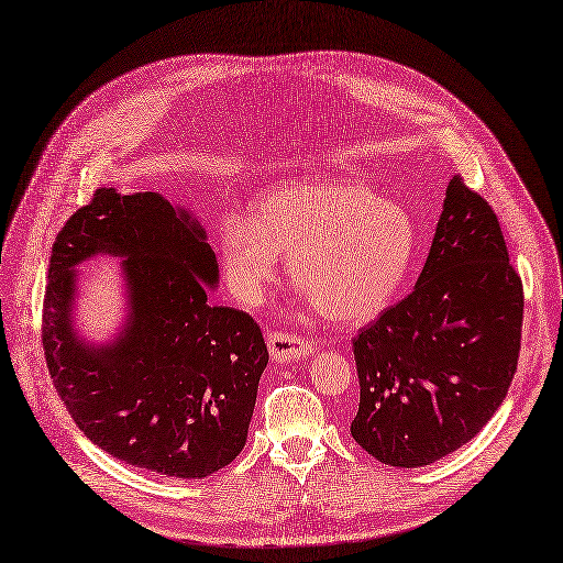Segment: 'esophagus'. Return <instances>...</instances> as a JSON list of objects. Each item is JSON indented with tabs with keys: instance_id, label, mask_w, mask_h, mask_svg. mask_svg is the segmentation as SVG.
I'll return each instance as SVG.
<instances>
[{
	"instance_id": "1",
	"label": "esophagus",
	"mask_w": 563,
	"mask_h": 563,
	"mask_svg": "<svg viewBox=\"0 0 563 563\" xmlns=\"http://www.w3.org/2000/svg\"><path fill=\"white\" fill-rule=\"evenodd\" d=\"M266 347H268L271 360L278 364L306 360L308 355H313V350H316V345L310 341H306L301 336H292V334H283V331H274V334H268Z\"/></svg>"
}]
</instances>
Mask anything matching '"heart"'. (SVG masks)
I'll return each mask as SVG.
<instances>
[{"mask_svg": "<svg viewBox=\"0 0 563 563\" xmlns=\"http://www.w3.org/2000/svg\"><path fill=\"white\" fill-rule=\"evenodd\" d=\"M418 229L404 206L364 183L303 180L257 199L255 216L227 211L218 247L232 292L257 303L278 280L283 255L299 299L336 324H364L397 297Z\"/></svg>", "mask_w": 563, "mask_h": 563, "instance_id": "obj_1", "label": "heart"}]
</instances>
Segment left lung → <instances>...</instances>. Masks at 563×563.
<instances>
[{"mask_svg": "<svg viewBox=\"0 0 563 563\" xmlns=\"http://www.w3.org/2000/svg\"><path fill=\"white\" fill-rule=\"evenodd\" d=\"M522 313V280L492 206L452 174L415 289L355 339L352 439L399 468L466 445L506 399Z\"/></svg>", "mask_w": 563, "mask_h": 563, "instance_id": "8db88e82", "label": "left lung"}]
</instances>
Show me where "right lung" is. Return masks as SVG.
Here are the masks:
<instances>
[{
    "instance_id": "add662e5",
    "label": "right lung",
    "mask_w": 563,
    "mask_h": 563,
    "mask_svg": "<svg viewBox=\"0 0 563 563\" xmlns=\"http://www.w3.org/2000/svg\"><path fill=\"white\" fill-rule=\"evenodd\" d=\"M121 260L123 318L92 342L77 327V266ZM220 268L203 224L157 192L101 187L62 227L44 301L51 378L78 429L115 460L199 481L247 441L268 352L243 310L208 301Z\"/></svg>"
}]
</instances>
